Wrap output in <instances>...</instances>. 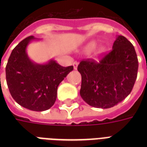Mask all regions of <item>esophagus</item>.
<instances>
[{"instance_id": "34e87169", "label": "esophagus", "mask_w": 147, "mask_h": 147, "mask_svg": "<svg viewBox=\"0 0 147 147\" xmlns=\"http://www.w3.org/2000/svg\"><path fill=\"white\" fill-rule=\"evenodd\" d=\"M78 62H73V67H74V69H77L78 68Z\"/></svg>"}]
</instances>
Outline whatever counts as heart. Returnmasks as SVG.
<instances>
[{"mask_svg":"<svg viewBox=\"0 0 147 147\" xmlns=\"http://www.w3.org/2000/svg\"><path fill=\"white\" fill-rule=\"evenodd\" d=\"M96 45H97L96 42L92 41V42H89V43L86 46L85 49H86V51H88V52L92 51V49H94V48H95ZM105 49L104 48V47H100V48H98V49L95 51V53H94V57L99 58L100 56H101V55H103V53H105Z\"/></svg>","mask_w":147,"mask_h":147,"instance_id":"heart-1","label":"heart"}]
</instances>
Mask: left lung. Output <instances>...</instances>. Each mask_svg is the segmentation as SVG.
Listing matches in <instances>:
<instances>
[{
	"mask_svg": "<svg viewBox=\"0 0 147 147\" xmlns=\"http://www.w3.org/2000/svg\"><path fill=\"white\" fill-rule=\"evenodd\" d=\"M137 70L134 47L127 38L117 36L112 50L100 62L83 60L78 65L82 76L81 97L92 107H114L131 92Z\"/></svg>",
	"mask_w": 147,
	"mask_h": 147,
	"instance_id": "1",
	"label": "left lung"
}]
</instances>
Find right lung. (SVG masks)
Wrapping results in <instances>:
<instances>
[{"instance_id": "obj_1", "label": "right lung", "mask_w": 147, "mask_h": 147, "mask_svg": "<svg viewBox=\"0 0 147 147\" xmlns=\"http://www.w3.org/2000/svg\"><path fill=\"white\" fill-rule=\"evenodd\" d=\"M36 40L28 36L13 49L6 66V79L16 102L31 111H43L54 105L58 86L73 66H61L54 59L45 64L33 62L26 48Z\"/></svg>"}]
</instances>
